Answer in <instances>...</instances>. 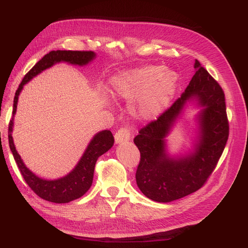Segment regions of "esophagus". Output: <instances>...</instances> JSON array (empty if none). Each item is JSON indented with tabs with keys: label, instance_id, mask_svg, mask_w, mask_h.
Here are the masks:
<instances>
[{
	"label": "esophagus",
	"instance_id": "obj_1",
	"mask_svg": "<svg viewBox=\"0 0 248 248\" xmlns=\"http://www.w3.org/2000/svg\"><path fill=\"white\" fill-rule=\"evenodd\" d=\"M132 137V129L129 128V127L127 126H124V127H121L120 128L116 134H115V140L116 142H118V144H120V142H124V141H127L129 140Z\"/></svg>",
	"mask_w": 248,
	"mask_h": 248
}]
</instances>
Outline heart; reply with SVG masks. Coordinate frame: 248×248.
I'll return each mask as SVG.
<instances>
[{
	"label": "heart",
	"mask_w": 248,
	"mask_h": 248,
	"mask_svg": "<svg viewBox=\"0 0 248 248\" xmlns=\"http://www.w3.org/2000/svg\"><path fill=\"white\" fill-rule=\"evenodd\" d=\"M177 76L160 66L147 65L119 73L111 80L115 93L125 99L140 98L137 114L151 118L167 107L177 87Z\"/></svg>",
	"instance_id": "1"
}]
</instances>
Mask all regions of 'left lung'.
<instances>
[{"label":"left lung","instance_id":"8db88e82","mask_svg":"<svg viewBox=\"0 0 248 248\" xmlns=\"http://www.w3.org/2000/svg\"><path fill=\"white\" fill-rule=\"evenodd\" d=\"M196 73L182 96L154 121L139 131L134 144L140 159L137 184L149 199L168 202L199 190L215 170L226 147L230 127L226 97L220 85L196 60ZM196 96L204 108L199 116L200 139L195 151L181 159H170L164 138L185 102Z\"/></svg>","mask_w":248,"mask_h":248}]
</instances>
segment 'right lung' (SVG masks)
<instances>
[{
    "instance_id": "right-lung-1",
    "label": "right lung",
    "mask_w": 248,
    "mask_h": 248,
    "mask_svg": "<svg viewBox=\"0 0 248 248\" xmlns=\"http://www.w3.org/2000/svg\"><path fill=\"white\" fill-rule=\"evenodd\" d=\"M95 54L93 51L51 50L44 56L40 61L37 62L33 66V68L26 74L25 78H22L18 89L16 90V96H14L12 118L8 126L9 147L13 154L14 160H16L20 174L22 178L25 179V181L29 185L30 188L41 199L48 202H57V204H63V202H69L71 201L77 200L84 196L89 190L93 182L96 161L99 156L106 153L114 145V136H112V133L109 130H103L97 133L89 144L85 154L82 155L81 159L78 163L76 169L67 176L58 180H52V181L38 178L31 170L26 168L13 144L11 132L14 114H16L17 108L18 95L22 90V87L30 79H32L37 74L40 73L44 69L48 68V67L52 66L55 63L65 61L76 65H86L91 60H93Z\"/></svg>"
}]
</instances>
